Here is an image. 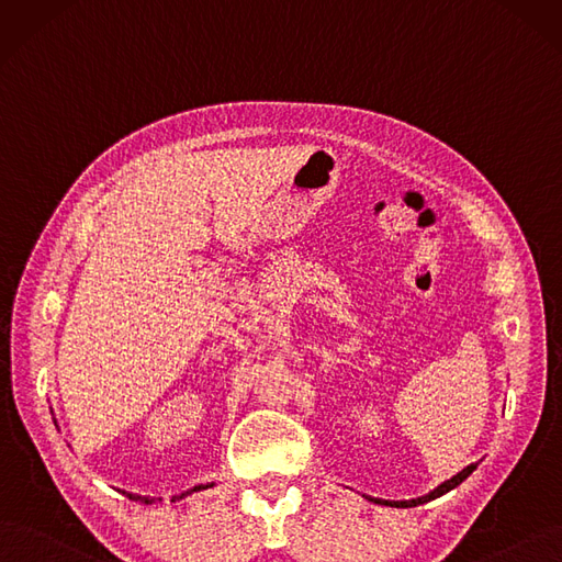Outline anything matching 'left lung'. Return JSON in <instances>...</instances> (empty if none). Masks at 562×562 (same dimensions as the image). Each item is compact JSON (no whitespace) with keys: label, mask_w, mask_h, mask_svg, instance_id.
<instances>
[{"label":"left lung","mask_w":562,"mask_h":562,"mask_svg":"<svg viewBox=\"0 0 562 562\" xmlns=\"http://www.w3.org/2000/svg\"><path fill=\"white\" fill-rule=\"evenodd\" d=\"M472 470H476V463H472V465L463 468L459 474H453L451 480H447V482H445V484H440L438 488H432L428 495H422V497H417V501H380V497H368V501H370V503H378V505H389V507H417V505H424V503H430V501H435V497H440V495L449 493L451 488L459 486L461 482H465L468 476L472 474Z\"/></svg>","instance_id":"obj_1"}]
</instances>
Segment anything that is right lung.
Masks as SVG:
<instances>
[{
  "label": "right lung",
  "instance_id": "obj_1",
  "mask_svg": "<svg viewBox=\"0 0 562 562\" xmlns=\"http://www.w3.org/2000/svg\"><path fill=\"white\" fill-rule=\"evenodd\" d=\"M213 484H199V486H194V488H190V491H184V493H180V495H173V501H182L184 495H190V493H194V491H203V488H211ZM132 501H140V503H145V505H150V503H155L153 497H140V495H132V493H127Z\"/></svg>",
  "mask_w": 562,
  "mask_h": 562
}]
</instances>
